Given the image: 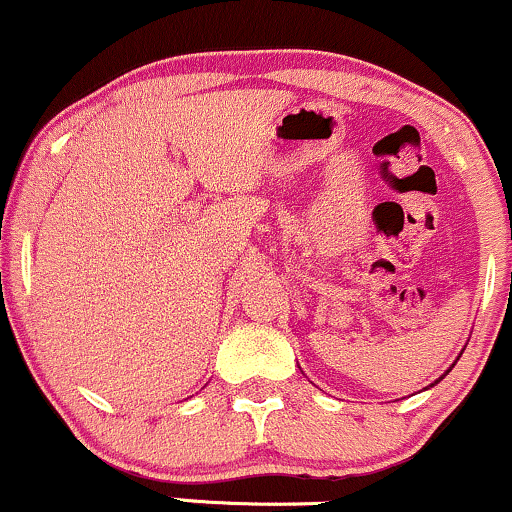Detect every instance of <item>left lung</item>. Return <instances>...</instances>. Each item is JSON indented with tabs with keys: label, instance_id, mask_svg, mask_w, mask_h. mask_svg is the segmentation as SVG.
<instances>
[{
	"label": "left lung",
	"instance_id": "8db88e82",
	"mask_svg": "<svg viewBox=\"0 0 512 512\" xmlns=\"http://www.w3.org/2000/svg\"><path fill=\"white\" fill-rule=\"evenodd\" d=\"M459 357H461V355H459ZM459 357H456V360H459ZM451 369H454V364H451V367H449V369H447V371H444V374H442V376H440V378H437V381H435V383H440V381H442V378H444V376H447V374H449V371H451ZM435 383H430V386H428V388H433V386H435Z\"/></svg>",
	"mask_w": 512,
	"mask_h": 512
}]
</instances>
